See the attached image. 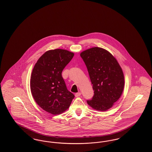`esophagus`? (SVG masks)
I'll return each instance as SVG.
<instances>
[{
  "instance_id": "1",
  "label": "esophagus",
  "mask_w": 152,
  "mask_h": 152,
  "mask_svg": "<svg viewBox=\"0 0 152 152\" xmlns=\"http://www.w3.org/2000/svg\"><path fill=\"white\" fill-rule=\"evenodd\" d=\"M81 94V92H77V93H76V94H75V96H76V97H79Z\"/></svg>"
}]
</instances>
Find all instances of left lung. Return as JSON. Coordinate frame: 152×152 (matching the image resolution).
I'll return each mask as SVG.
<instances>
[{
	"instance_id": "obj_1",
	"label": "left lung",
	"mask_w": 152,
	"mask_h": 152,
	"mask_svg": "<svg viewBox=\"0 0 152 152\" xmlns=\"http://www.w3.org/2000/svg\"><path fill=\"white\" fill-rule=\"evenodd\" d=\"M87 66L94 91L91 100L87 102L92 108L100 111L110 108L122 94L124 77L122 69L108 51L94 47L81 53Z\"/></svg>"
}]
</instances>
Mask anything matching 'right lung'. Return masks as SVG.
Returning a JSON list of instances; mask_svg holds the SVG:
<instances>
[{
	"label": "right lung",
	"instance_id": "obj_1",
	"mask_svg": "<svg viewBox=\"0 0 152 152\" xmlns=\"http://www.w3.org/2000/svg\"><path fill=\"white\" fill-rule=\"evenodd\" d=\"M73 56L72 52L61 49L47 51L32 70L30 80L32 96L42 108L52 115L64 112L75 97L67 89L61 75Z\"/></svg>",
	"mask_w": 152,
	"mask_h": 152
}]
</instances>
